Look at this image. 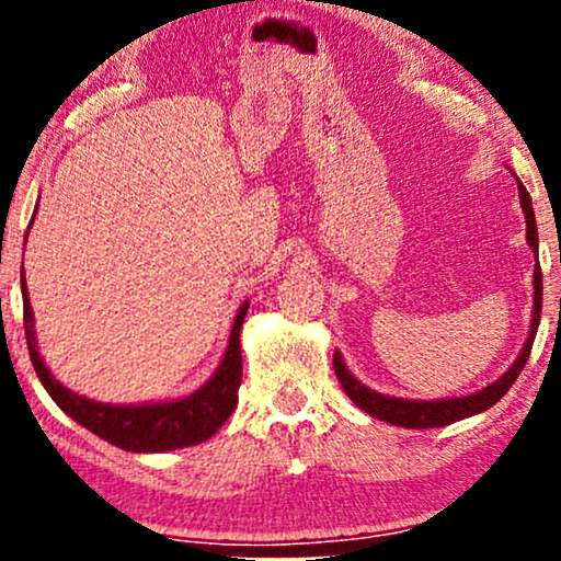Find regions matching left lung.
Listing matches in <instances>:
<instances>
[{
  "label": "left lung",
  "instance_id": "1",
  "mask_svg": "<svg viewBox=\"0 0 561 561\" xmlns=\"http://www.w3.org/2000/svg\"><path fill=\"white\" fill-rule=\"evenodd\" d=\"M517 190H519V205H523L525 224H527V244H530V250L538 259L536 214H533L530 195H527V190L519 179H517ZM540 302H543V279H540V266L536 263V272H533V319H530V332H527L523 351H519V356L514 358V364L508 366L495 382H491L488 388H482L478 392H469V396L437 398V401H411V398L385 396V392L366 388L362 379L353 377V371H347L343 356H340L337 351H334V375H337L340 385H343L345 396L351 398L358 409L366 411L369 416H375L379 422H388V424H396V427H409V430L446 427V424L467 420V416L482 414V411H488L491 405H495L506 396L508 388L514 385V379H517L519 371L525 369L527 356H530L533 340H536V332L540 324Z\"/></svg>",
  "mask_w": 561,
  "mask_h": 561
}]
</instances>
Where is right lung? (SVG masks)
Masks as SVG:
<instances>
[{
	"label": "right lung",
	"instance_id": "add662e5",
	"mask_svg": "<svg viewBox=\"0 0 561 561\" xmlns=\"http://www.w3.org/2000/svg\"><path fill=\"white\" fill-rule=\"evenodd\" d=\"M25 240H28V231H25ZM21 293L25 343H28L31 362H34V369L38 379H42L44 390L53 396V401L66 411L70 420H76L81 427H87L89 433L102 437V440L113 443V446L124 450H134V454H163V450L197 446V443L208 440L229 420L231 411H234L237 390H240L242 379L240 330L244 313L250 308V300H244L240 311H237L221 364H218L214 377L205 379V385H199L190 396L173 398V401L118 405L92 401V398L79 396V392L68 390L66 385L57 382L36 347L34 308H31L28 287H25L23 276Z\"/></svg>",
	"mask_w": 561,
	"mask_h": 561
}]
</instances>
